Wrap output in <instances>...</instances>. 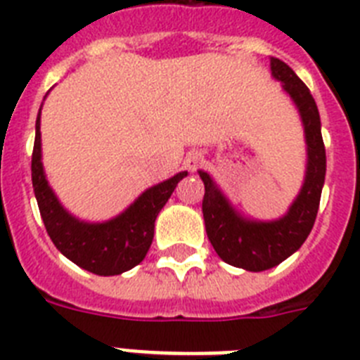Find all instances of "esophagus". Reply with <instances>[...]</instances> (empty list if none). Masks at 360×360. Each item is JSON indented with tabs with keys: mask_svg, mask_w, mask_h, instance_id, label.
Returning a JSON list of instances; mask_svg holds the SVG:
<instances>
[{
	"mask_svg": "<svg viewBox=\"0 0 360 360\" xmlns=\"http://www.w3.org/2000/svg\"><path fill=\"white\" fill-rule=\"evenodd\" d=\"M184 164H186V167L189 171H196V167L202 164V153L191 151L189 155L186 157V160H184Z\"/></svg>",
	"mask_w": 360,
	"mask_h": 360,
	"instance_id": "1",
	"label": "esophagus"
}]
</instances>
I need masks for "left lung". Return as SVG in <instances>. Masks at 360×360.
Instances as JSON below:
<instances>
[{
  "instance_id": "obj_1",
  "label": "left lung",
  "mask_w": 360,
  "mask_h": 360,
  "mask_svg": "<svg viewBox=\"0 0 360 360\" xmlns=\"http://www.w3.org/2000/svg\"><path fill=\"white\" fill-rule=\"evenodd\" d=\"M270 70L297 106L307 139L308 164L304 184L287 214L274 221L243 218L221 195L212 178L205 171H198L205 186L202 211L209 241L225 263L250 272H262L279 265L304 243L316 221L326 174L319 110L310 90L290 66L276 57L270 59Z\"/></svg>"
}]
</instances>
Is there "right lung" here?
Returning <instances> with one entry per match:
<instances>
[{
    "label": "right lung",
    "mask_w": 360,
    "mask_h": 360,
    "mask_svg": "<svg viewBox=\"0 0 360 360\" xmlns=\"http://www.w3.org/2000/svg\"><path fill=\"white\" fill-rule=\"evenodd\" d=\"M39 119L41 110L32 151V186L50 240L70 262L97 276L122 274L139 265L151 247L158 212L173 195L176 184L187 176V171L144 191L122 214L110 221H81L63 207L46 182L41 164Z\"/></svg>",
    "instance_id": "right-lung-1"
}]
</instances>
